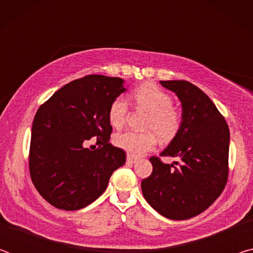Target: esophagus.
<instances>
[{
  "label": "esophagus",
  "instance_id": "1",
  "mask_svg": "<svg viewBox=\"0 0 253 253\" xmlns=\"http://www.w3.org/2000/svg\"><path fill=\"white\" fill-rule=\"evenodd\" d=\"M136 162H137L136 158H134L132 156H129V155L127 156V161H126L127 164H135Z\"/></svg>",
  "mask_w": 253,
  "mask_h": 253
}]
</instances>
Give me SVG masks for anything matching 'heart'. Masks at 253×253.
I'll return each mask as SVG.
<instances>
[{
    "label": "heart",
    "mask_w": 253,
    "mask_h": 253,
    "mask_svg": "<svg viewBox=\"0 0 253 253\" xmlns=\"http://www.w3.org/2000/svg\"><path fill=\"white\" fill-rule=\"evenodd\" d=\"M134 101L137 108L148 114L145 123V132L125 131L117 134L114 143L130 156H142L156 146V136L161 142H169L182 128L183 115L177 107L172 105L169 93L155 84H144L134 91ZM128 114V104L125 98L117 97L111 101L108 119L114 128H122Z\"/></svg>",
    "instance_id": "obj_1"
}]
</instances>
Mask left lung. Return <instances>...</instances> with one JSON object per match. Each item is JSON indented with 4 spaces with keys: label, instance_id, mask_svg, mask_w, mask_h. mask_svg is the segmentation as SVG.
Instances as JSON below:
<instances>
[{
    "label": "left lung",
    "instance_id": "left-lung-1",
    "mask_svg": "<svg viewBox=\"0 0 253 253\" xmlns=\"http://www.w3.org/2000/svg\"><path fill=\"white\" fill-rule=\"evenodd\" d=\"M182 104L183 124L160 156L178 158L164 164L149 158L153 172L142 181L149 205L170 220H186L205 211L219 198L228 181L230 131L213 101L185 80L161 81Z\"/></svg>",
    "mask_w": 253,
    "mask_h": 253
}]
</instances>
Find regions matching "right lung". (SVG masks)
<instances>
[{
    "mask_svg": "<svg viewBox=\"0 0 253 253\" xmlns=\"http://www.w3.org/2000/svg\"><path fill=\"white\" fill-rule=\"evenodd\" d=\"M117 77L90 75L55 91L32 124L29 169L40 195L66 211L87 207L104 193L126 153L109 143V106L126 90ZM90 139L98 148H86Z\"/></svg>",
    "mask_w": 253,
    "mask_h": 253,
    "instance_id": "right-lung-1",
    "label": "right lung"
}]
</instances>
